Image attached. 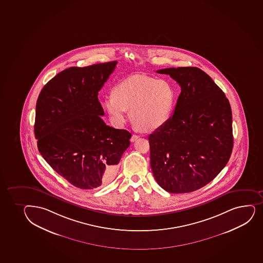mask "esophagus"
<instances>
[{
    "label": "esophagus",
    "mask_w": 263,
    "mask_h": 263,
    "mask_svg": "<svg viewBox=\"0 0 263 263\" xmlns=\"http://www.w3.org/2000/svg\"><path fill=\"white\" fill-rule=\"evenodd\" d=\"M139 138H140V136H136V135H133L132 137H131V139H130V141H132V142H134V141H136V140H138Z\"/></svg>",
    "instance_id": "1"
}]
</instances>
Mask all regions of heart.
I'll return each mask as SVG.
<instances>
[{
  "label": "heart",
  "instance_id": "obj_1",
  "mask_svg": "<svg viewBox=\"0 0 263 263\" xmlns=\"http://www.w3.org/2000/svg\"><path fill=\"white\" fill-rule=\"evenodd\" d=\"M174 104L175 92L170 82L145 76L120 82L103 101V107L115 124H123L130 109L131 119L144 130L157 129L166 124Z\"/></svg>",
  "mask_w": 263,
  "mask_h": 263
}]
</instances>
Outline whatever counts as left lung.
Wrapping results in <instances>:
<instances>
[{
    "label": "left lung",
    "instance_id": "obj_1",
    "mask_svg": "<svg viewBox=\"0 0 263 263\" xmlns=\"http://www.w3.org/2000/svg\"><path fill=\"white\" fill-rule=\"evenodd\" d=\"M181 86L175 112L148 137L150 165L167 192L190 193L209 183L231 156L232 111L223 91L195 67L164 68Z\"/></svg>",
    "mask_w": 263,
    "mask_h": 263
}]
</instances>
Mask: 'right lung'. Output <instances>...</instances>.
Wrapping results in <instances>:
<instances>
[{
    "mask_svg": "<svg viewBox=\"0 0 263 263\" xmlns=\"http://www.w3.org/2000/svg\"><path fill=\"white\" fill-rule=\"evenodd\" d=\"M117 62L67 68L37 99L34 136L50 167L69 183L93 190L112 181L131 134L106 125L98 92Z\"/></svg>",
    "mask_w": 263,
    "mask_h": 263,
    "instance_id": "obj_1",
    "label": "right lung"
}]
</instances>
